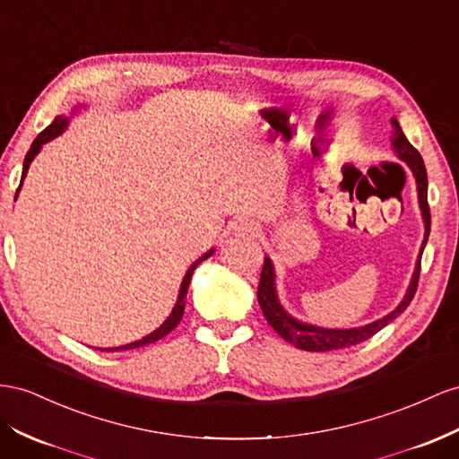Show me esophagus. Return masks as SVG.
Instances as JSON below:
<instances>
[{"instance_id":"obj_1","label":"esophagus","mask_w":459,"mask_h":459,"mask_svg":"<svg viewBox=\"0 0 459 459\" xmlns=\"http://www.w3.org/2000/svg\"><path fill=\"white\" fill-rule=\"evenodd\" d=\"M233 231H235V235H241V238H251V235H256V226L253 224V221H239V224H235L233 226Z\"/></svg>"}]
</instances>
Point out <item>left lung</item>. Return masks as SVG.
Instances as JSON below:
<instances>
[{"mask_svg":"<svg viewBox=\"0 0 459 459\" xmlns=\"http://www.w3.org/2000/svg\"><path fill=\"white\" fill-rule=\"evenodd\" d=\"M390 123H392V139H390L392 151L402 160L403 164H407V168H410V171L413 173V179L417 185L420 218H423V224H425V239H423V243H420L410 286H407L403 299L400 301L398 307L394 308V311L384 315L382 318L368 322V325L355 326V328L315 326V325H308V322L297 320L295 316H291L286 311V308H283V305L280 303V297H278V288H276L274 263H272L270 256H264V266H263V272H260V281H258V291H256L258 305H260V308H263L268 325L274 328L283 340L295 345V348L305 350V351H332V350H342V348H350V345H355V343H361V342L368 340L370 336H375V333L386 325H390L394 318H398L405 311L407 305L411 303L413 295L417 291L420 256H423V249H425L429 233H430V212H429V203H427V189H429L427 169L423 164V158H420V154L415 151L413 144L407 141L398 119L392 117Z\"/></svg>","mask_w":459,"mask_h":459,"instance_id":"8db88e82","label":"left lung"}]
</instances>
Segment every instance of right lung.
<instances>
[{
    "instance_id": "right-lung-1",
    "label": "right lung",
    "mask_w": 459,
    "mask_h": 459,
    "mask_svg": "<svg viewBox=\"0 0 459 459\" xmlns=\"http://www.w3.org/2000/svg\"><path fill=\"white\" fill-rule=\"evenodd\" d=\"M81 108H86L84 104H79V106H75L71 109V114L69 116H57L52 123H49V126L39 134V137L34 139V143L30 144V151L27 152V156H24V162H22V176H21V185H19V189H17V195H15V201H17V196H19V191H21V187H22V181H24V178H27V171H29V168H30V164H32V160L39 156V152L42 151V146L46 144V143H49V141H54L56 137H59L61 133H64L67 127H69V121H71V117L75 116V114H79L81 111ZM214 251L216 249H210V251H206L203 256H199L195 260V263L189 266V270L185 272V276H183V281H181V286H179V293H178V301H176V305H173V308H171V313H169V316L162 322V325H160L154 332H151V333H146L144 338H141V340H137V342H131V343H126V345H117V348H102V351H126V350H137V348H143V345H148V343H154V342H158V340H162L164 336H168V333L176 328L179 322H181V316H183V308H185V297H187V291H189V283H191V278H193V272H195V268L199 266L203 260H206L208 256H212L214 255Z\"/></svg>"
}]
</instances>
